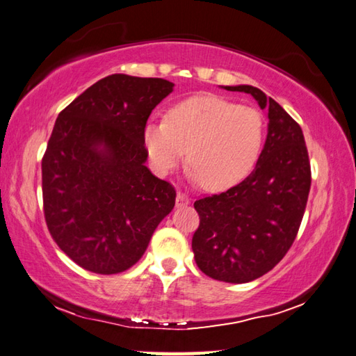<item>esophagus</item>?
Wrapping results in <instances>:
<instances>
[{
    "label": "esophagus",
    "instance_id": "obj_1",
    "mask_svg": "<svg viewBox=\"0 0 356 356\" xmlns=\"http://www.w3.org/2000/svg\"><path fill=\"white\" fill-rule=\"evenodd\" d=\"M190 205V197L188 195H185L184 193H177L176 195V207L177 208H182V207H186Z\"/></svg>",
    "mask_w": 356,
    "mask_h": 356
}]
</instances>
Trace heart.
Wrapping results in <instances>:
<instances>
[{
    "mask_svg": "<svg viewBox=\"0 0 356 356\" xmlns=\"http://www.w3.org/2000/svg\"><path fill=\"white\" fill-rule=\"evenodd\" d=\"M263 115L216 95L194 96L168 111L166 120H148L142 140L153 170L166 176L188 148L190 176L209 191L243 180L260 156Z\"/></svg>",
    "mask_w": 356,
    "mask_h": 356,
    "instance_id": "1",
    "label": "heart"
}]
</instances>
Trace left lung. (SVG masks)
<instances>
[{"instance_id":"1","label":"left lung","mask_w":356,"mask_h":356,"mask_svg":"<svg viewBox=\"0 0 356 356\" xmlns=\"http://www.w3.org/2000/svg\"><path fill=\"white\" fill-rule=\"evenodd\" d=\"M268 110V136L254 171L222 194L194 202L200 225L193 236L199 269L226 283L266 274L289 251L311 190V163L301 127L252 86H226Z\"/></svg>"}]
</instances>
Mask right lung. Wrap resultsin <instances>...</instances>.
<instances>
[{"mask_svg":"<svg viewBox=\"0 0 356 356\" xmlns=\"http://www.w3.org/2000/svg\"><path fill=\"white\" fill-rule=\"evenodd\" d=\"M174 88L161 78L110 74L59 113L42 157L47 228L70 259L95 274L140 260L176 191L147 168L142 133Z\"/></svg>","mask_w":356,"mask_h":356,"instance_id":"add662e5","label":"right lung"}]
</instances>
